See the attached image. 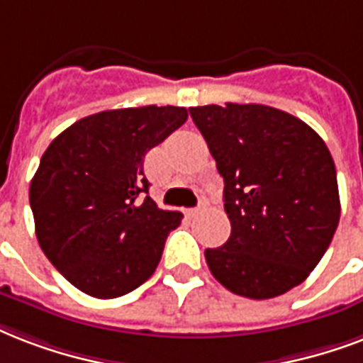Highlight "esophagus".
Masks as SVG:
<instances>
[{
  "label": "esophagus",
  "mask_w": 363,
  "mask_h": 363,
  "mask_svg": "<svg viewBox=\"0 0 363 363\" xmlns=\"http://www.w3.org/2000/svg\"><path fill=\"white\" fill-rule=\"evenodd\" d=\"M206 208H208V201H206V199H204V196H202V199H201V204H199V206H196L195 210H189V216H196V213L204 212Z\"/></svg>",
  "instance_id": "esophagus-1"
}]
</instances>
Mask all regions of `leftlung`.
<instances>
[{
    "instance_id": "1",
    "label": "left lung",
    "mask_w": 363,
    "mask_h": 363,
    "mask_svg": "<svg viewBox=\"0 0 363 363\" xmlns=\"http://www.w3.org/2000/svg\"><path fill=\"white\" fill-rule=\"evenodd\" d=\"M223 178L231 237L204 252L213 278L250 299L296 288L318 265L341 216L335 162L294 115L261 104L189 108Z\"/></svg>"
}]
</instances>
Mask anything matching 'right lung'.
I'll return each instance as SVG.
<instances>
[{
  "label": "right lung",
  "mask_w": 363,
  "mask_h": 363,
  "mask_svg": "<svg viewBox=\"0 0 363 363\" xmlns=\"http://www.w3.org/2000/svg\"><path fill=\"white\" fill-rule=\"evenodd\" d=\"M187 121L178 106L108 109L50 142L30 184L35 237L67 282L98 299L142 286L182 213L147 195L143 157Z\"/></svg>",
  "instance_id": "1"
}]
</instances>
